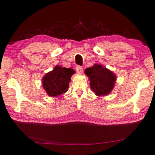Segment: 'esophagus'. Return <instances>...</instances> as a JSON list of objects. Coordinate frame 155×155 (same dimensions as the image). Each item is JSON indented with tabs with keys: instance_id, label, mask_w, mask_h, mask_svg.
<instances>
[{
	"instance_id": "obj_1",
	"label": "esophagus",
	"mask_w": 155,
	"mask_h": 155,
	"mask_svg": "<svg viewBox=\"0 0 155 155\" xmlns=\"http://www.w3.org/2000/svg\"><path fill=\"white\" fill-rule=\"evenodd\" d=\"M76 70H77V72L78 73L81 74V73L83 72V68L80 66V65H77V66L76 67Z\"/></svg>"
}]
</instances>
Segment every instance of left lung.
Wrapping results in <instances>:
<instances>
[{"instance_id": "1", "label": "left lung", "mask_w": 155, "mask_h": 155, "mask_svg": "<svg viewBox=\"0 0 155 155\" xmlns=\"http://www.w3.org/2000/svg\"><path fill=\"white\" fill-rule=\"evenodd\" d=\"M90 81V87L98 96L108 95L114 87L116 76L103 65L94 64L85 70Z\"/></svg>"}]
</instances>
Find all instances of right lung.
Masks as SVG:
<instances>
[{"mask_svg": "<svg viewBox=\"0 0 155 155\" xmlns=\"http://www.w3.org/2000/svg\"><path fill=\"white\" fill-rule=\"evenodd\" d=\"M75 71L72 68L56 65L52 71L44 75L42 85L49 96L56 97L66 92L72 75Z\"/></svg>", "mask_w": 155, "mask_h": 155, "instance_id": "1", "label": "right lung"}]
</instances>
